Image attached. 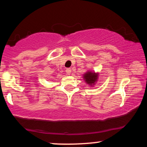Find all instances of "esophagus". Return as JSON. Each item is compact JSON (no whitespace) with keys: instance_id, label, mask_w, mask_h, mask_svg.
<instances>
[{"instance_id":"1","label":"esophagus","mask_w":147,"mask_h":147,"mask_svg":"<svg viewBox=\"0 0 147 147\" xmlns=\"http://www.w3.org/2000/svg\"><path fill=\"white\" fill-rule=\"evenodd\" d=\"M65 72H66V73L68 74V75H70V73H71V69L66 68L65 69Z\"/></svg>"}]
</instances>
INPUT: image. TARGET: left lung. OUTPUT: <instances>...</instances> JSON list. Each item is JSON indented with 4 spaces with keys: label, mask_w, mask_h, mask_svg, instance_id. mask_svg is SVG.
<instances>
[{
    "label": "left lung",
    "mask_w": 147,
    "mask_h": 147,
    "mask_svg": "<svg viewBox=\"0 0 147 147\" xmlns=\"http://www.w3.org/2000/svg\"><path fill=\"white\" fill-rule=\"evenodd\" d=\"M84 78L87 84L91 85V84H95V82L97 81V75H96L95 73H93V72H88L86 73H85V75L84 76Z\"/></svg>",
    "instance_id": "8db88e82"
}]
</instances>
